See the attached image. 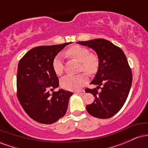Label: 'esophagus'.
Listing matches in <instances>:
<instances>
[{"label": "esophagus", "instance_id": "1", "mask_svg": "<svg viewBox=\"0 0 148 148\" xmlns=\"http://www.w3.org/2000/svg\"><path fill=\"white\" fill-rule=\"evenodd\" d=\"M76 93H77L78 95H84L86 93V92H85V90H79L76 91Z\"/></svg>", "mask_w": 148, "mask_h": 148}]
</instances>
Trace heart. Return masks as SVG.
<instances>
[{
    "mask_svg": "<svg viewBox=\"0 0 148 148\" xmlns=\"http://www.w3.org/2000/svg\"><path fill=\"white\" fill-rule=\"evenodd\" d=\"M65 55L75 58L81 62L80 70H84L89 74H95L97 71L99 61L96 55L90 53L89 50L81 46H74L65 52ZM53 69L57 75H61L64 71L62 55L59 53L53 60ZM88 76L85 73L77 75H67L60 80V86L66 90H74L80 89L87 82Z\"/></svg>",
    "mask_w": 148,
    "mask_h": 148,
    "instance_id": "1",
    "label": "heart"
}]
</instances>
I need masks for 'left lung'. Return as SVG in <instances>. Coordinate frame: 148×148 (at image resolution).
Wrapping results in <instances>:
<instances>
[{"mask_svg": "<svg viewBox=\"0 0 148 148\" xmlns=\"http://www.w3.org/2000/svg\"><path fill=\"white\" fill-rule=\"evenodd\" d=\"M77 43L93 49L99 59L97 72L91 82L97 86L86 90L95 99L86 106V110L95 118H111L123 106L132 86V73L126 56L121 49L104 39ZM101 85V91L98 92Z\"/></svg>", "mask_w": 148, "mask_h": 148, "instance_id": "8db88e82", "label": "left lung"}]
</instances>
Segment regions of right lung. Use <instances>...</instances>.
I'll use <instances>...</instances> for the list:
<instances>
[{"label":"right lung","mask_w":148,"mask_h":148,"mask_svg":"<svg viewBox=\"0 0 148 148\" xmlns=\"http://www.w3.org/2000/svg\"><path fill=\"white\" fill-rule=\"evenodd\" d=\"M40 46L30 49L18 64L16 88L21 106L33 120L42 124H53L64 116L72 92L60 89L58 78L53 69V60L65 46Z\"/></svg>","instance_id":"obj_1"}]
</instances>
